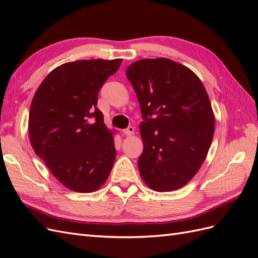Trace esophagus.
<instances>
[{
  "instance_id": "esophagus-1",
  "label": "esophagus",
  "mask_w": 258,
  "mask_h": 258,
  "mask_svg": "<svg viewBox=\"0 0 258 258\" xmlns=\"http://www.w3.org/2000/svg\"><path fill=\"white\" fill-rule=\"evenodd\" d=\"M123 132V134H125L126 136H132L134 134V132H135V128L133 127V126H128L127 128H125V130H123L122 131Z\"/></svg>"
}]
</instances>
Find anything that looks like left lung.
<instances>
[{"mask_svg":"<svg viewBox=\"0 0 258 258\" xmlns=\"http://www.w3.org/2000/svg\"><path fill=\"white\" fill-rule=\"evenodd\" d=\"M126 77L144 119L142 178L160 192L179 189L201 167L214 136L209 95L192 71L167 58L138 60Z\"/></svg>","mask_w":258,"mask_h":258,"instance_id":"left-lung-1","label":"left lung"}]
</instances>
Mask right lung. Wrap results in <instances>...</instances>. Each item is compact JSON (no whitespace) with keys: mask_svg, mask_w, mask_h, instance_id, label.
<instances>
[{"mask_svg":"<svg viewBox=\"0 0 258 258\" xmlns=\"http://www.w3.org/2000/svg\"><path fill=\"white\" fill-rule=\"evenodd\" d=\"M122 59L63 63L36 90L29 113L31 146L55 177L77 192L105 183L116 151L97 108L98 93Z\"/></svg>","mask_w":258,"mask_h":258,"instance_id":"obj_1","label":"right lung"}]
</instances>
